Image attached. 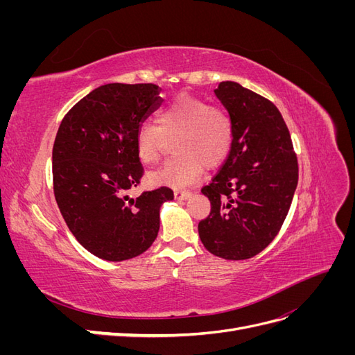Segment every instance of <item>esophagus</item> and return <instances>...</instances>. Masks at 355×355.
Returning a JSON list of instances; mask_svg holds the SVG:
<instances>
[{
  "instance_id": "1",
  "label": "esophagus",
  "mask_w": 355,
  "mask_h": 355,
  "mask_svg": "<svg viewBox=\"0 0 355 355\" xmlns=\"http://www.w3.org/2000/svg\"><path fill=\"white\" fill-rule=\"evenodd\" d=\"M189 197H191V192H188V191H180V189L175 191V198L176 200H188Z\"/></svg>"
}]
</instances>
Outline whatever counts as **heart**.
<instances>
[{"label":"heart","mask_w":355,"mask_h":355,"mask_svg":"<svg viewBox=\"0 0 355 355\" xmlns=\"http://www.w3.org/2000/svg\"><path fill=\"white\" fill-rule=\"evenodd\" d=\"M159 128L144 124L136 133V155L145 166L155 164L161 155L163 135H178L175 153L149 175L153 184L182 188L194 184L204 166L216 167L228 157L234 144L231 115L196 96L180 94L158 115Z\"/></svg>","instance_id":"1"}]
</instances>
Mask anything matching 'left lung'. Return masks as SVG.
<instances>
[{"label":"left lung","mask_w":355,"mask_h":355,"mask_svg":"<svg viewBox=\"0 0 355 355\" xmlns=\"http://www.w3.org/2000/svg\"><path fill=\"white\" fill-rule=\"evenodd\" d=\"M214 94L234 124V144L219 173L201 192L209 216L198 223L214 256L243 261L261 253L280 231L297 187V158L277 106L234 81Z\"/></svg>","instance_id":"left-lung-1"}]
</instances>
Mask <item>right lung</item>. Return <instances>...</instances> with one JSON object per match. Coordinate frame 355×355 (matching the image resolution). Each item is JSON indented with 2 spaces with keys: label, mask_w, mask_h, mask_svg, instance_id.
Instances as JSON below:
<instances>
[{
  "label": "right lung",
  "mask_w": 355,
  "mask_h": 355,
  "mask_svg": "<svg viewBox=\"0 0 355 355\" xmlns=\"http://www.w3.org/2000/svg\"><path fill=\"white\" fill-rule=\"evenodd\" d=\"M155 84L112 83L94 89L63 118L53 145V189L69 231L92 254L121 262L146 252L158 235L161 187L130 198L144 167L136 133L163 102Z\"/></svg>",
  "instance_id": "right-lung-1"
}]
</instances>
